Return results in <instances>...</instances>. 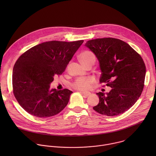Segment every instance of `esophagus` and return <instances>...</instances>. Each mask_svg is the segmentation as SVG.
<instances>
[{"label":"esophagus","instance_id":"1","mask_svg":"<svg viewBox=\"0 0 156 156\" xmlns=\"http://www.w3.org/2000/svg\"><path fill=\"white\" fill-rule=\"evenodd\" d=\"M82 93H83V94L84 96H86V97H87V96H89L90 95H91V94L90 92H88V91H87V92H83Z\"/></svg>","mask_w":156,"mask_h":156}]
</instances>
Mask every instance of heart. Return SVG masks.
<instances>
[{
    "instance_id": "b5f03b06",
    "label": "heart",
    "mask_w": 156,
    "mask_h": 156,
    "mask_svg": "<svg viewBox=\"0 0 156 156\" xmlns=\"http://www.w3.org/2000/svg\"><path fill=\"white\" fill-rule=\"evenodd\" d=\"M80 60L81 63L85 66L91 62H94L95 56L90 51H84L80 55ZM94 81V78L91 76L78 78L72 84V86L76 90L80 91H85L90 88L91 84Z\"/></svg>"
}]
</instances>
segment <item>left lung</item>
<instances>
[{
  "label": "left lung",
  "mask_w": 156,
  "mask_h": 156,
  "mask_svg": "<svg viewBox=\"0 0 156 156\" xmlns=\"http://www.w3.org/2000/svg\"><path fill=\"white\" fill-rule=\"evenodd\" d=\"M84 46L97 57L101 72L100 83L112 87L108 93H98L99 104L93 107L107 116L123 114L134 105L143 90L146 66L128 44L112 37L90 40Z\"/></svg>",
  "instance_id": "1"
}]
</instances>
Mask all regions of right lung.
<instances>
[{"instance_id": "right-lung-1", "label": "right lung", "mask_w": 156, "mask_h": 156, "mask_svg": "<svg viewBox=\"0 0 156 156\" xmlns=\"http://www.w3.org/2000/svg\"><path fill=\"white\" fill-rule=\"evenodd\" d=\"M83 42H43L18 58L13 69V94L28 113L39 118L50 117L68 104L73 92L51 89V83L55 75L64 72Z\"/></svg>"}]
</instances>
